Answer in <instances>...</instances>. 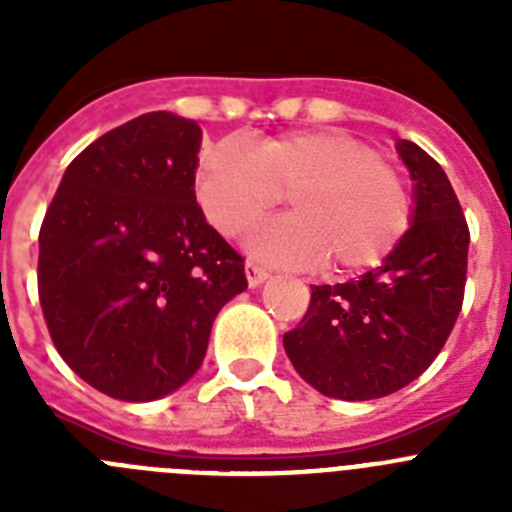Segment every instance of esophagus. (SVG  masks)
<instances>
[{
    "mask_svg": "<svg viewBox=\"0 0 512 512\" xmlns=\"http://www.w3.org/2000/svg\"><path fill=\"white\" fill-rule=\"evenodd\" d=\"M246 277H248V284H251V287H259L261 282H266V279H269V269H264V266L248 261V264H246Z\"/></svg>",
    "mask_w": 512,
    "mask_h": 512,
    "instance_id": "obj_1",
    "label": "esophagus"
}]
</instances>
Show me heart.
<instances>
[{
  "label": "heart",
  "instance_id": "obj_1",
  "mask_svg": "<svg viewBox=\"0 0 512 512\" xmlns=\"http://www.w3.org/2000/svg\"><path fill=\"white\" fill-rule=\"evenodd\" d=\"M287 192L292 215L248 238L259 259L354 274L382 264L413 220L397 166L343 130H297L253 146L220 140L197 166V200L223 235H241Z\"/></svg>",
  "mask_w": 512,
  "mask_h": 512
}]
</instances>
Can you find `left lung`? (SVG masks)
I'll return each instance as SVG.
<instances>
[{"label":"left lung","instance_id":"1","mask_svg":"<svg viewBox=\"0 0 512 512\" xmlns=\"http://www.w3.org/2000/svg\"><path fill=\"white\" fill-rule=\"evenodd\" d=\"M415 182L413 225L382 266L346 284H315L284 351L307 384L336 400H377L433 364L459 318L469 228L446 171L397 140Z\"/></svg>","mask_w":512,"mask_h":512}]
</instances>
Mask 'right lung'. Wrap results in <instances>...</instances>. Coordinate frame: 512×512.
I'll list each match as a JSON object with an SVG mask.
<instances>
[{"instance_id": "right-lung-1", "label": "right lung", "mask_w": 512, "mask_h": 512, "mask_svg": "<svg viewBox=\"0 0 512 512\" xmlns=\"http://www.w3.org/2000/svg\"><path fill=\"white\" fill-rule=\"evenodd\" d=\"M202 128L148 112L74 158L40 225L38 295L63 361L94 390L148 402L205 359L243 256L194 197Z\"/></svg>"}]
</instances>
